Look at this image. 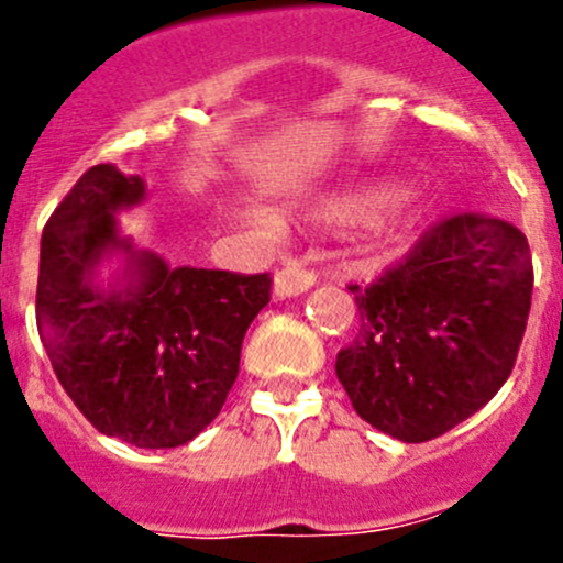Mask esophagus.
Wrapping results in <instances>:
<instances>
[{"label": "esophagus", "instance_id": "obj_1", "mask_svg": "<svg viewBox=\"0 0 563 563\" xmlns=\"http://www.w3.org/2000/svg\"><path fill=\"white\" fill-rule=\"evenodd\" d=\"M313 283H317V275L311 269H306L302 264H291L275 275V297H297V294L308 291Z\"/></svg>", "mask_w": 563, "mask_h": 563}]
</instances>
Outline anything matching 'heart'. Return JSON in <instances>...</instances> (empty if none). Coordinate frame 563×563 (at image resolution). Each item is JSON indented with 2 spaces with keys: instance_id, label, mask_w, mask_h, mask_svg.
Wrapping results in <instances>:
<instances>
[{
  "instance_id": "1",
  "label": "heart",
  "mask_w": 563,
  "mask_h": 563,
  "mask_svg": "<svg viewBox=\"0 0 563 563\" xmlns=\"http://www.w3.org/2000/svg\"><path fill=\"white\" fill-rule=\"evenodd\" d=\"M402 197L400 188L394 186H377L369 191L350 194V197H339L328 202L322 210V217L333 224H361L372 222V219L383 217L397 199Z\"/></svg>"
}]
</instances>
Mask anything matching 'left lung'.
<instances>
[{"label": "left lung", "mask_w": 563, "mask_h": 563, "mask_svg": "<svg viewBox=\"0 0 563 563\" xmlns=\"http://www.w3.org/2000/svg\"><path fill=\"white\" fill-rule=\"evenodd\" d=\"M350 291L361 328L335 375L364 422L419 444L481 411L511 375L533 294L528 239L488 213H459Z\"/></svg>", "instance_id": "obj_1"}]
</instances>
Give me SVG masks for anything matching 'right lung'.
I'll use <instances>...</instances> for the list:
<instances>
[{
	"label": "right lung",
	"mask_w": 563,
	"mask_h": 563,
	"mask_svg": "<svg viewBox=\"0 0 563 563\" xmlns=\"http://www.w3.org/2000/svg\"><path fill=\"white\" fill-rule=\"evenodd\" d=\"M139 175L91 166L41 235L35 322L57 380L82 417L133 448L188 444L222 411L239 377L241 341L269 302V275L172 269L119 233L139 205ZM125 257L108 289L96 269Z\"/></svg>",
	"instance_id": "add662e5"
}]
</instances>
